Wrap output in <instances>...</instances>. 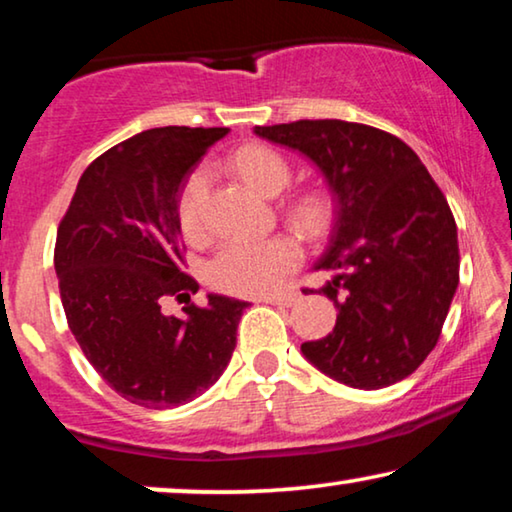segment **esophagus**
Instances as JSON below:
<instances>
[{
    "mask_svg": "<svg viewBox=\"0 0 512 512\" xmlns=\"http://www.w3.org/2000/svg\"><path fill=\"white\" fill-rule=\"evenodd\" d=\"M300 293L298 291H286V293H272L258 298V302H268V305H279V307H293L298 302Z\"/></svg>",
    "mask_w": 512,
    "mask_h": 512,
    "instance_id": "esophagus-1",
    "label": "esophagus"
}]
</instances>
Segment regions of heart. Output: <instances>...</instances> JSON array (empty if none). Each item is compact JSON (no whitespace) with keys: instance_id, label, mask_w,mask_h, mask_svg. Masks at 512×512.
<instances>
[{"instance_id":"1","label":"heart","mask_w":512,"mask_h":512,"mask_svg":"<svg viewBox=\"0 0 512 512\" xmlns=\"http://www.w3.org/2000/svg\"><path fill=\"white\" fill-rule=\"evenodd\" d=\"M233 168L261 196H277L291 180V168L279 152L265 145H247L235 152ZM210 168H196L187 177L177 201L182 233L198 240L205 233V203L210 194ZM291 214L311 235H321L330 226L332 203L321 191H307L291 203ZM300 247L291 238L233 240L226 242L207 263V281L219 291L233 295H263L300 263Z\"/></svg>"}]
</instances>
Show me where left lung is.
I'll return each instance as SVG.
<instances>
[{
	"label": "left lung",
	"mask_w": 512,
	"mask_h": 512,
	"mask_svg": "<svg viewBox=\"0 0 512 512\" xmlns=\"http://www.w3.org/2000/svg\"><path fill=\"white\" fill-rule=\"evenodd\" d=\"M321 170L335 201L314 270L335 302L328 337L302 344L325 376L379 390L416 372L439 342L459 284L457 226L418 154L392 133L342 120L254 127Z\"/></svg>",
	"instance_id": "1"
}]
</instances>
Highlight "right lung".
<instances>
[{"mask_svg":"<svg viewBox=\"0 0 512 512\" xmlns=\"http://www.w3.org/2000/svg\"><path fill=\"white\" fill-rule=\"evenodd\" d=\"M226 133L161 127L110 147L87 166L57 228L55 272L73 337L101 379L145 409L187 404L217 383L249 307L210 293L205 307L166 314L170 298L198 291L182 270L180 191Z\"/></svg>","mask_w":512,"mask_h":512,"instance_id":"1","label":"right lung"}]
</instances>
